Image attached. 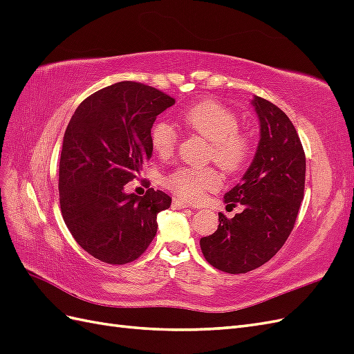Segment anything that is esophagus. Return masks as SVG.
Segmentation results:
<instances>
[{"label":"esophagus","instance_id":"esophagus-1","mask_svg":"<svg viewBox=\"0 0 354 354\" xmlns=\"http://www.w3.org/2000/svg\"><path fill=\"white\" fill-rule=\"evenodd\" d=\"M173 207L176 208V209H181V208H189V207H192L189 202H186V201H181V199H173Z\"/></svg>","mask_w":354,"mask_h":354}]
</instances>
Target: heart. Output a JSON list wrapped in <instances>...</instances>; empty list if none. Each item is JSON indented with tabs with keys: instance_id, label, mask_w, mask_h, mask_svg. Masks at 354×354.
I'll list each match as a JSON object with an SVG mask.
<instances>
[{
	"instance_id": "b5f03b06",
	"label": "heart",
	"mask_w": 354,
	"mask_h": 354,
	"mask_svg": "<svg viewBox=\"0 0 354 354\" xmlns=\"http://www.w3.org/2000/svg\"><path fill=\"white\" fill-rule=\"evenodd\" d=\"M178 121L189 130L209 140L208 158L224 171H238L250 156V140L239 131V116L214 100H203L178 115ZM178 134L167 120H159L151 130V146L159 158L173 155ZM164 185L174 195L190 202L201 201L208 192L217 190L221 177L211 167H178L164 177Z\"/></svg>"
}]
</instances>
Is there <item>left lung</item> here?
Instances as JSON below:
<instances>
[{
	"instance_id": "1",
	"label": "left lung",
	"mask_w": 354,
	"mask_h": 354,
	"mask_svg": "<svg viewBox=\"0 0 354 354\" xmlns=\"http://www.w3.org/2000/svg\"><path fill=\"white\" fill-rule=\"evenodd\" d=\"M260 142L242 181L224 195L243 211L233 218L218 214V229L201 239L205 260L238 274L269 261L291 234L304 198L306 155L295 127L276 104L255 95Z\"/></svg>"
}]
</instances>
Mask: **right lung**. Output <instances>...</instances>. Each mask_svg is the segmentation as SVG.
I'll use <instances>...</instances> for the list:
<instances>
[{"label": "right lung", "instance_id": "obj_1", "mask_svg": "<svg viewBox=\"0 0 354 354\" xmlns=\"http://www.w3.org/2000/svg\"><path fill=\"white\" fill-rule=\"evenodd\" d=\"M176 100L142 82L122 81L88 95L66 127L59 164L60 209L82 250L108 264L137 260L153 241L158 212L171 198L124 186L151 159V130Z\"/></svg>", "mask_w": 354, "mask_h": 354}]
</instances>
